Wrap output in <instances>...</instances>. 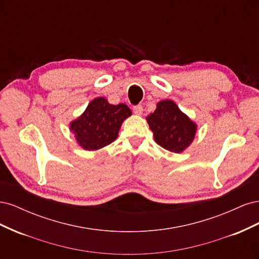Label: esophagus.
<instances>
[{
  "mask_svg": "<svg viewBox=\"0 0 259 259\" xmlns=\"http://www.w3.org/2000/svg\"><path fill=\"white\" fill-rule=\"evenodd\" d=\"M133 111H134V113L137 115H142L144 112V108L142 105H138V106H135L134 108H133Z\"/></svg>",
  "mask_w": 259,
  "mask_h": 259,
  "instance_id": "34e87169",
  "label": "esophagus"
}]
</instances>
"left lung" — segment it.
<instances>
[{
  "label": "left lung",
  "instance_id": "1",
  "mask_svg": "<svg viewBox=\"0 0 259 259\" xmlns=\"http://www.w3.org/2000/svg\"><path fill=\"white\" fill-rule=\"evenodd\" d=\"M146 119L155 143L168 151L183 152L193 142L197 124L180 111L173 100L160 101Z\"/></svg>",
  "mask_w": 259,
  "mask_h": 259
}]
</instances>
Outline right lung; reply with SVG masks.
<instances>
[{"mask_svg": "<svg viewBox=\"0 0 259 259\" xmlns=\"http://www.w3.org/2000/svg\"><path fill=\"white\" fill-rule=\"evenodd\" d=\"M131 114V109L125 104L111 105L106 98L97 97L70 123V130L85 150H98L114 142L123 121Z\"/></svg>", "mask_w": 259, "mask_h": 259, "instance_id": "1", "label": "right lung"}]
</instances>
